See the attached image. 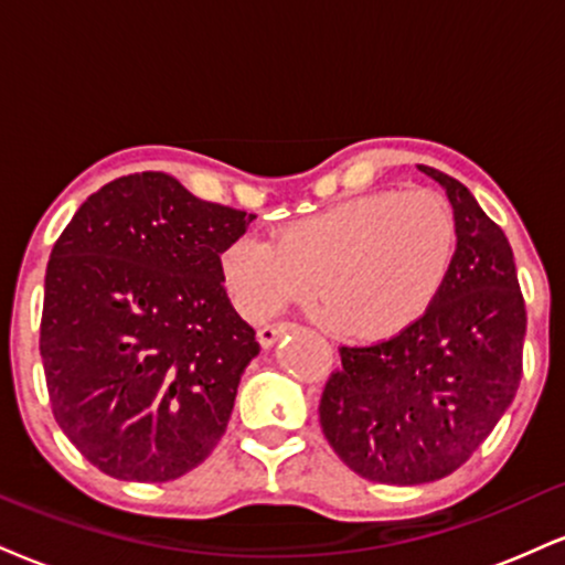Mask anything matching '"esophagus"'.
I'll return each mask as SVG.
<instances>
[{
    "mask_svg": "<svg viewBox=\"0 0 565 565\" xmlns=\"http://www.w3.org/2000/svg\"><path fill=\"white\" fill-rule=\"evenodd\" d=\"M291 329H295V323H289V321L265 323V326H260V329H257V342H260L263 348H270V344H274L278 337L287 334V331H291Z\"/></svg>",
    "mask_w": 565,
    "mask_h": 565,
    "instance_id": "esophagus-1",
    "label": "esophagus"
}]
</instances>
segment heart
Listing matches in <instances>:
<instances>
[{
    "mask_svg": "<svg viewBox=\"0 0 565 565\" xmlns=\"http://www.w3.org/2000/svg\"><path fill=\"white\" fill-rule=\"evenodd\" d=\"M458 253V221L431 189L371 192L289 223L270 242L239 236L223 249V281L253 321L316 297L339 339L373 342L431 308Z\"/></svg>",
    "mask_w": 565,
    "mask_h": 565,
    "instance_id": "obj_1",
    "label": "heart"
}]
</instances>
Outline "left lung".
I'll list each match as a JSON object with an SVG mask.
<instances>
[{
    "instance_id": "left-lung-1",
    "label": "left lung",
    "mask_w": 565,
    "mask_h": 565,
    "mask_svg": "<svg viewBox=\"0 0 565 565\" xmlns=\"http://www.w3.org/2000/svg\"><path fill=\"white\" fill-rule=\"evenodd\" d=\"M439 183L458 221V253L431 308L397 337L339 348L321 429L363 479L413 487L450 477L479 450L519 390L526 305L513 249L452 175Z\"/></svg>"
}]
</instances>
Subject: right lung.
<instances>
[{
  "mask_svg": "<svg viewBox=\"0 0 565 565\" xmlns=\"http://www.w3.org/2000/svg\"><path fill=\"white\" fill-rule=\"evenodd\" d=\"M253 221L145 171L105 183L54 242L46 392L60 429L107 477L179 479L221 441L260 352L223 289L221 255Z\"/></svg>",
  "mask_w": 565,
  "mask_h": 565,
  "instance_id": "add662e5",
  "label": "right lung"
}]
</instances>
